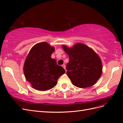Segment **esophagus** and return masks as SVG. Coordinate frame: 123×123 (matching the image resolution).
Here are the masks:
<instances>
[{"mask_svg":"<svg viewBox=\"0 0 123 123\" xmlns=\"http://www.w3.org/2000/svg\"><path fill=\"white\" fill-rule=\"evenodd\" d=\"M62 66L63 68H64V69L65 70V65H64V64H63L62 65Z\"/></svg>","mask_w":123,"mask_h":123,"instance_id":"esophagus-1","label":"esophagus"}]
</instances>
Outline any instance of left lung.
<instances>
[{"instance_id":"obj_1","label":"left lung","mask_w":123,"mask_h":123,"mask_svg":"<svg viewBox=\"0 0 123 123\" xmlns=\"http://www.w3.org/2000/svg\"><path fill=\"white\" fill-rule=\"evenodd\" d=\"M68 55L67 75L74 86L80 88L92 86L96 83L103 72L101 59L92 48L78 43L69 48L62 46Z\"/></svg>"}]
</instances>
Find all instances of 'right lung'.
<instances>
[{"label": "right lung", "mask_w": 123, "mask_h": 123, "mask_svg": "<svg viewBox=\"0 0 123 123\" xmlns=\"http://www.w3.org/2000/svg\"><path fill=\"white\" fill-rule=\"evenodd\" d=\"M55 48L47 42L34 45L28 54L24 65V73L26 80L33 89L47 91L57 84V80L65 73L61 66L51 58Z\"/></svg>", "instance_id": "obj_1"}]
</instances>
